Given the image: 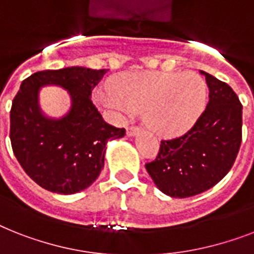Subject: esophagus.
Masks as SVG:
<instances>
[{
    "label": "esophagus",
    "instance_id": "1",
    "mask_svg": "<svg viewBox=\"0 0 254 254\" xmlns=\"http://www.w3.org/2000/svg\"><path fill=\"white\" fill-rule=\"evenodd\" d=\"M139 131H141V127H129L127 129V134L129 135V137H133V135L138 134Z\"/></svg>",
    "mask_w": 254,
    "mask_h": 254
}]
</instances>
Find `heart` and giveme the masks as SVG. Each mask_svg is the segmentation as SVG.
Masks as SVG:
<instances>
[{"instance_id":"heart-1","label":"heart","mask_w":254,"mask_h":254,"mask_svg":"<svg viewBox=\"0 0 254 254\" xmlns=\"http://www.w3.org/2000/svg\"><path fill=\"white\" fill-rule=\"evenodd\" d=\"M95 91V102L111 116L143 112L146 123L162 135H179L194 125L206 107L207 86L193 71H130Z\"/></svg>"}]
</instances>
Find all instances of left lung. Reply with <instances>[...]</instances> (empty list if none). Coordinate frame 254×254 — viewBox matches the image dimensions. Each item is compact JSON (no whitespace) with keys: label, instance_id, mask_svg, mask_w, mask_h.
Listing matches in <instances>:
<instances>
[{"label":"left lung","instance_id":"8db88e82","mask_svg":"<svg viewBox=\"0 0 254 254\" xmlns=\"http://www.w3.org/2000/svg\"><path fill=\"white\" fill-rule=\"evenodd\" d=\"M209 87L207 107L184 135L160 142L155 160L146 164L164 194L187 198L218 184L234 166L241 145L243 106L222 80L201 71Z\"/></svg>","mask_w":254,"mask_h":254}]
</instances>
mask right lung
I'll return each instance as SVG.
<instances>
[{
  "mask_svg": "<svg viewBox=\"0 0 254 254\" xmlns=\"http://www.w3.org/2000/svg\"><path fill=\"white\" fill-rule=\"evenodd\" d=\"M106 73L80 66L43 70L20 84L10 111L11 147L24 172L47 190L74 194L90 187L104 167L107 142L125 135L91 102ZM49 84L67 89L72 99L61 119L47 118L38 106V90Z\"/></svg>",
  "mask_w": 254,
  "mask_h": 254,
  "instance_id": "1",
  "label": "right lung"
}]
</instances>
